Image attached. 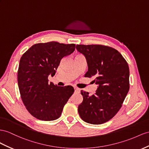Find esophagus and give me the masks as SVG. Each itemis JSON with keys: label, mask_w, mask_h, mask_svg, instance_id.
<instances>
[{"label": "esophagus", "mask_w": 149, "mask_h": 149, "mask_svg": "<svg viewBox=\"0 0 149 149\" xmlns=\"http://www.w3.org/2000/svg\"><path fill=\"white\" fill-rule=\"evenodd\" d=\"M74 90H75V93H79L81 92V90H80V89L77 88V87H74Z\"/></svg>", "instance_id": "34e87169"}]
</instances>
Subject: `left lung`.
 <instances>
[{
	"label": "left lung",
	"instance_id": "left-lung-1",
	"mask_svg": "<svg viewBox=\"0 0 149 149\" xmlns=\"http://www.w3.org/2000/svg\"><path fill=\"white\" fill-rule=\"evenodd\" d=\"M84 55L88 71L85 77H94L96 93L81 91L83 101L78 106L82 120L100 125L111 120L121 108L130 89V71L127 61L116 49L101 45H77Z\"/></svg>",
	"mask_w": 149,
	"mask_h": 149
}]
</instances>
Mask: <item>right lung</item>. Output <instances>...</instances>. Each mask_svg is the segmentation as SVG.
I'll use <instances>...</instances> for the list:
<instances>
[{"mask_svg":"<svg viewBox=\"0 0 149 149\" xmlns=\"http://www.w3.org/2000/svg\"><path fill=\"white\" fill-rule=\"evenodd\" d=\"M75 44L50 41L33 45L22 55L17 72L22 101L29 113L38 120L58 118L65 104L74 92L71 86H57L48 82L61 60L75 50Z\"/></svg>","mask_w":149,"mask_h":149,"instance_id":"1","label":"right lung"}]
</instances>
